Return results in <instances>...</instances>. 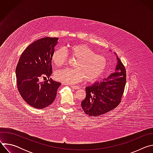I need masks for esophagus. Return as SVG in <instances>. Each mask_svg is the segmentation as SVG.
<instances>
[{"label": "esophagus", "mask_w": 153, "mask_h": 153, "mask_svg": "<svg viewBox=\"0 0 153 153\" xmlns=\"http://www.w3.org/2000/svg\"><path fill=\"white\" fill-rule=\"evenodd\" d=\"M71 88H72L73 89H74V90H77V89H79V88H80V87H79V86H74V85H71Z\"/></svg>", "instance_id": "esophagus-1"}]
</instances>
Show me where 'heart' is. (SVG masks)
I'll use <instances>...</instances> for the list:
<instances>
[{
    "instance_id": "1",
    "label": "heart",
    "mask_w": 153,
    "mask_h": 153,
    "mask_svg": "<svg viewBox=\"0 0 153 153\" xmlns=\"http://www.w3.org/2000/svg\"><path fill=\"white\" fill-rule=\"evenodd\" d=\"M68 54L76 58L74 68H65L56 71L55 79L67 84H73L86 81L93 82L104 73L108 65L106 57L95 51L85 44H75L68 47L67 51L63 48L56 50L51 56V61L56 67L64 65L68 59Z\"/></svg>"
}]
</instances>
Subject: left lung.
<instances>
[{"mask_svg": "<svg viewBox=\"0 0 153 153\" xmlns=\"http://www.w3.org/2000/svg\"><path fill=\"white\" fill-rule=\"evenodd\" d=\"M114 54L117 59L115 72L85 88L86 97L81 106L89 116H101L113 110L120 102L126 84V70L119 57Z\"/></svg>", "mask_w": 153, "mask_h": 153, "instance_id": "1", "label": "left lung"}]
</instances>
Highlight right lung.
<instances>
[{
    "mask_svg": "<svg viewBox=\"0 0 153 153\" xmlns=\"http://www.w3.org/2000/svg\"><path fill=\"white\" fill-rule=\"evenodd\" d=\"M57 37H43L30 44L21 54L16 69L17 88L24 100L37 109H43L54 100L61 83L42 77L52 74L51 56L58 43Z\"/></svg>",
    "mask_w": 153,
    "mask_h": 153,
    "instance_id": "right-lung-1",
    "label": "right lung"
}]
</instances>
